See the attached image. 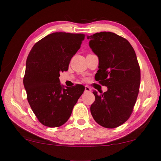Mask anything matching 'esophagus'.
I'll list each match as a JSON object with an SVG mask.
<instances>
[{"instance_id": "obj_1", "label": "esophagus", "mask_w": 161, "mask_h": 161, "mask_svg": "<svg viewBox=\"0 0 161 161\" xmlns=\"http://www.w3.org/2000/svg\"><path fill=\"white\" fill-rule=\"evenodd\" d=\"M84 88H85V92H89L91 91V89H90V88L88 87V86H85Z\"/></svg>"}]
</instances>
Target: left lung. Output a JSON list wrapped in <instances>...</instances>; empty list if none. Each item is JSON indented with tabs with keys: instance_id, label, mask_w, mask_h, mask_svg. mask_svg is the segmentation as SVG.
Returning <instances> with one entry per match:
<instances>
[{
	"instance_id": "1",
	"label": "left lung",
	"mask_w": 161,
	"mask_h": 161,
	"mask_svg": "<svg viewBox=\"0 0 161 161\" xmlns=\"http://www.w3.org/2000/svg\"><path fill=\"white\" fill-rule=\"evenodd\" d=\"M87 38L98 58L95 79L108 88L101 94L93 92L90 112L98 125L114 129L129 119L137 100L141 80L137 56L129 41L114 32H97Z\"/></svg>"
}]
</instances>
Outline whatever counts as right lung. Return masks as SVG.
<instances>
[{
    "mask_svg": "<svg viewBox=\"0 0 161 161\" xmlns=\"http://www.w3.org/2000/svg\"><path fill=\"white\" fill-rule=\"evenodd\" d=\"M83 34L53 32L32 47L28 56L24 86L31 108L39 122L58 127L67 122L84 91L83 86L67 87L60 73L67 71L71 58L81 47Z\"/></svg>",
    "mask_w": 161,
    "mask_h": 161,
    "instance_id": "add662e5",
    "label": "right lung"
}]
</instances>
